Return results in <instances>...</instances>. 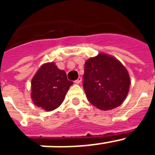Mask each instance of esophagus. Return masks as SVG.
<instances>
[{
    "mask_svg": "<svg viewBox=\"0 0 155 155\" xmlns=\"http://www.w3.org/2000/svg\"><path fill=\"white\" fill-rule=\"evenodd\" d=\"M81 81H82L81 77H79L78 78L76 81H75V83H76V84H79V83H81Z\"/></svg>",
    "mask_w": 155,
    "mask_h": 155,
    "instance_id": "esophagus-1",
    "label": "esophagus"
}]
</instances>
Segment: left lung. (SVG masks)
<instances>
[{"label": "left lung", "mask_w": 155, "mask_h": 155, "mask_svg": "<svg viewBox=\"0 0 155 155\" xmlns=\"http://www.w3.org/2000/svg\"><path fill=\"white\" fill-rule=\"evenodd\" d=\"M83 87L90 103L101 110L121 105L129 92L128 71L116 58L105 53L87 60Z\"/></svg>", "instance_id": "8db88e82"}]
</instances>
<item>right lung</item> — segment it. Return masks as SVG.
Returning <instances> with one entry per match:
<instances>
[{
    "instance_id": "right-lung-1",
    "label": "right lung",
    "mask_w": 155,
    "mask_h": 155,
    "mask_svg": "<svg viewBox=\"0 0 155 155\" xmlns=\"http://www.w3.org/2000/svg\"><path fill=\"white\" fill-rule=\"evenodd\" d=\"M73 81L68 80L66 72L53 62L46 63L38 70L31 79V97L38 107L46 111L58 108Z\"/></svg>"
}]
</instances>
